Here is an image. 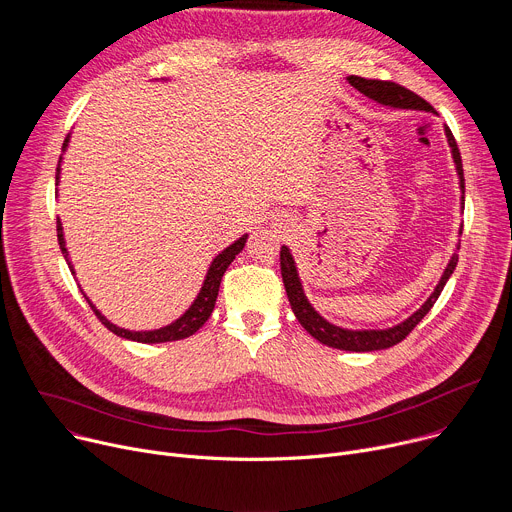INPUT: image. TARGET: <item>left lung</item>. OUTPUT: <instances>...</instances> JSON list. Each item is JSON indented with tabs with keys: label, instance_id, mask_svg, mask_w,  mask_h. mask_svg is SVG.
Wrapping results in <instances>:
<instances>
[{
	"label": "left lung",
	"instance_id": "left-lung-1",
	"mask_svg": "<svg viewBox=\"0 0 512 512\" xmlns=\"http://www.w3.org/2000/svg\"><path fill=\"white\" fill-rule=\"evenodd\" d=\"M356 91H360L362 95H367L369 99L385 105V107H395V109H415V111H429L435 113L433 107L423 101L419 95L411 93L409 89L391 83V81H373V79H362V77H354L350 75L346 79ZM448 143L452 148V158L456 164V172L460 178V190H462V204H464V170H462V158H460V150L458 143L450 131V127H444ZM462 235V229H460ZM460 249V245H458ZM279 261H281V277H283V285H285V294L289 300L291 310H294L298 322L322 344L338 348V350H350V352H373V350H383V348H391L395 344H399L421 320L423 316L433 308L435 300L440 298L444 285L448 283L450 275L454 273L456 265H458V253L452 255L448 267L444 269L442 279L437 281L433 294L425 300V304L413 312L407 320H403L401 324L393 326V328H385V330H348V328H340L332 322H328L326 318H322L314 306L308 302L304 287H302V279L296 267L294 257H291L289 247H281L279 251Z\"/></svg>",
	"mask_w": 512,
	"mask_h": 512
}]
</instances>
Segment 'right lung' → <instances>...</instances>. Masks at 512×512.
Returning a JSON list of instances; mask_svg holds the SVG:
<instances>
[{
  "label": "right lung",
  "mask_w": 512,
  "mask_h": 512,
  "mask_svg": "<svg viewBox=\"0 0 512 512\" xmlns=\"http://www.w3.org/2000/svg\"><path fill=\"white\" fill-rule=\"evenodd\" d=\"M68 141H70V135H66L64 143H62V152H66ZM60 162H62V156H60ZM60 162H58V168H56V186H58V180H60ZM56 231H58V245H60V251H62V255H64V259H66V263H68V267H70V273L75 275V269H72V263L68 261V249H66V241H64L60 218H56ZM247 237H249V235L239 237L233 245H229L225 251H221V253H218V255L212 259V263H210V267H208V271H206L204 283H202V287H200V291H198L196 300L192 302V306H190L176 322H172V324H168V326H164V328H158V330H143V332H133V330L119 328V326H115L113 322H109V320L93 306V302L85 296V291H83V296H85V300L89 302V306L93 308V312L97 314V318H99L113 334H117V336H121V338L135 340V342H143V344H158V342H172V340L188 338V336H192L198 328H202V324L210 318V314H212V310H214V304H216L218 287H221V279H223L227 267L233 263V259L243 251V247H245V243H247Z\"/></svg>",
  "instance_id": "add662e5"
}]
</instances>
